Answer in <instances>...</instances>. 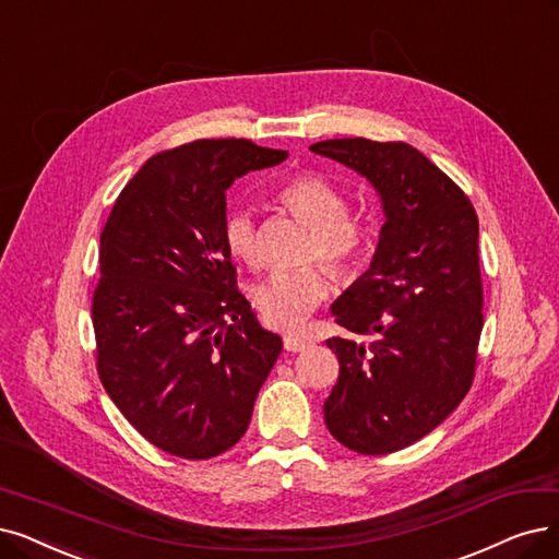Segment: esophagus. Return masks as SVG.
Instances as JSON below:
<instances>
[{"label":"esophagus","mask_w":559,"mask_h":559,"mask_svg":"<svg viewBox=\"0 0 559 559\" xmlns=\"http://www.w3.org/2000/svg\"><path fill=\"white\" fill-rule=\"evenodd\" d=\"M311 342L307 337H300V334H284V348L292 350V353H298V350H305Z\"/></svg>","instance_id":"1"}]
</instances>
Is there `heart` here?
<instances>
[{
    "label": "heart",
    "mask_w": 559,
    "mask_h": 559,
    "mask_svg": "<svg viewBox=\"0 0 559 559\" xmlns=\"http://www.w3.org/2000/svg\"><path fill=\"white\" fill-rule=\"evenodd\" d=\"M282 204L314 231L307 259H321L340 277H353L369 257L371 238L365 227L348 219L346 197L314 174H298L280 190ZM222 238L234 259L259 261V234L252 209H231L222 225ZM332 292L325 267L305 265L275 271L252 288V302L265 325L298 330Z\"/></svg>",
    "instance_id": "obj_1"
}]
</instances>
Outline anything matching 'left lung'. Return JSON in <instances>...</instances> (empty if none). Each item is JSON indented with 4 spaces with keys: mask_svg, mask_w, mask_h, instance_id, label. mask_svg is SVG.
Here are the masks:
<instances>
[{
    "mask_svg": "<svg viewBox=\"0 0 559 559\" xmlns=\"http://www.w3.org/2000/svg\"><path fill=\"white\" fill-rule=\"evenodd\" d=\"M309 148L362 174L383 202L369 271L332 305L348 334L325 342L340 378L323 415L344 448L392 454L431 433L473 385L484 325L477 213L406 142L346 138Z\"/></svg>",
    "mask_w": 559,
    "mask_h": 559,
    "instance_id": "8db88e82",
    "label": "left lung"
}]
</instances>
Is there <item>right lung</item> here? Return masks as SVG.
Listing matches in <instances>:
<instances>
[{"label":"right lung","instance_id":"obj_1","mask_svg":"<svg viewBox=\"0 0 559 559\" xmlns=\"http://www.w3.org/2000/svg\"><path fill=\"white\" fill-rule=\"evenodd\" d=\"M286 155L236 138L155 153L100 234L92 302L100 383L171 456L202 461L234 448L282 350L238 292L222 225L236 178Z\"/></svg>","mask_w":559,"mask_h":559}]
</instances>
